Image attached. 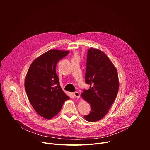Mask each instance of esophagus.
Here are the masks:
<instances>
[{"label": "esophagus", "instance_id": "esophagus-1", "mask_svg": "<svg viewBox=\"0 0 150 150\" xmlns=\"http://www.w3.org/2000/svg\"><path fill=\"white\" fill-rule=\"evenodd\" d=\"M74 94L76 98H79L80 97V94L78 91H75L74 93Z\"/></svg>", "mask_w": 150, "mask_h": 150}]
</instances>
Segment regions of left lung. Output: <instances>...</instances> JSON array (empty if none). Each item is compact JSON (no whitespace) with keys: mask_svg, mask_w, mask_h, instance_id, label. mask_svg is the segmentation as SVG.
Masks as SVG:
<instances>
[{"mask_svg":"<svg viewBox=\"0 0 150 150\" xmlns=\"http://www.w3.org/2000/svg\"><path fill=\"white\" fill-rule=\"evenodd\" d=\"M85 80L90 87L81 97L90 104L91 111L83 117L88 122H96L108 113L119 87L116 67L100 50L92 47L88 50Z\"/></svg>","mask_w":150,"mask_h":150,"instance_id":"obj_1","label":"left lung"}]
</instances>
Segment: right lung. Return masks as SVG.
Returning <instances> with one entry per match:
<instances>
[{
  "label": "right lung",
  "mask_w": 150,
  "mask_h": 150,
  "mask_svg": "<svg viewBox=\"0 0 150 150\" xmlns=\"http://www.w3.org/2000/svg\"><path fill=\"white\" fill-rule=\"evenodd\" d=\"M69 51L52 49L36 58L28 69L25 89L29 101L41 116L50 119L60 111L69 97L62 90L56 73L58 61Z\"/></svg>",
  "instance_id": "1"
}]
</instances>
